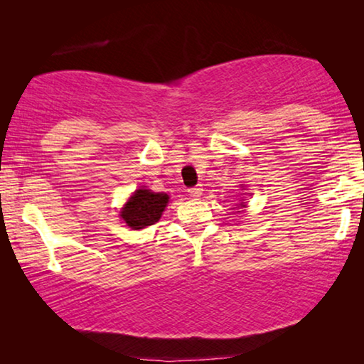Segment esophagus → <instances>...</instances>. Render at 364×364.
<instances>
[{
  "instance_id": "1",
  "label": "esophagus",
  "mask_w": 364,
  "mask_h": 364,
  "mask_svg": "<svg viewBox=\"0 0 364 364\" xmlns=\"http://www.w3.org/2000/svg\"><path fill=\"white\" fill-rule=\"evenodd\" d=\"M202 192H203V187L202 186H196V187L188 188V193H191V197H193V198L200 197Z\"/></svg>"
}]
</instances>
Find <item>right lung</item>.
I'll use <instances>...</instances> for the list:
<instances>
[{"label": "right lung", "mask_w": 364, "mask_h": 364, "mask_svg": "<svg viewBox=\"0 0 364 364\" xmlns=\"http://www.w3.org/2000/svg\"><path fill=\"white\" fill-rule=\"evenodd\" d=\"M168 202L167 193H156L146 188H139L129 198L126 207L122 208V218L134 230L154 225L161 218L164 208Z\"/></svg>", "instance_id": "add662e5"}]
</instances>
